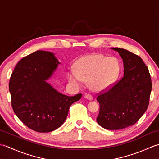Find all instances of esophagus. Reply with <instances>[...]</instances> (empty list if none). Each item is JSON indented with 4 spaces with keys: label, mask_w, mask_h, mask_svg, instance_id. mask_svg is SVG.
I'll use <instances>...</instances> for the list:
<instances>
[{
    "label": "esophagus",
    "mask_w": 159,
    "mask_h": 159,
    "mask_svg": "<svg viewBox=\"0 0 159 159\" xmlns=\"http://www.w3.org/2000/svg\"><path fill=\"white\" fill-rule=\"evenodd\" d=\"M85 98L86 99L89 100H93V97L92 95H90V94H86L85 96Z\"/></svg>",
    "instance_id": "esophagus-1"
}]
</instances>
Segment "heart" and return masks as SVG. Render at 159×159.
I'll return each mask as SVG.
<instances>
[{
  "instance_id": "heart-1",
  "label": "heart",
  "mask_w": 159,
  "mask_h": 159,
  "mask_svg": "<svg viewBox=\"0 0 159 159\" xmlns=\"http://www.w3.org/2000/svg\"><path fill=\"white\" fill-rule=\"evenodd\" d=\"M76 72L68 74L69 80L80 85L83 81L89 82V88L101 92L112 86L120 74V63L115 57H107L101 54L86 55L77 61Z\"/></svg>"
}]
</instances>
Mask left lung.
<instances>
[{
    "instance_id": "left-lung-1",
    "label": "left lung",
    "mask_w": 159,
    "mask_h": 159,
    "mask_svg": "<svg viewBox=\"0 0 159 159\" xmlns=\"http://www.w3.org/2000/svg\"><path fill=\"white\" fill-rule=\"evenodd\" d=\"M121 56L124 76L97 97L100 104L96 121L107 130H120L133 126L146 112L152 90L148 67L140 57L126 49L111 48Z\"/></svg>"
}]
</instances>
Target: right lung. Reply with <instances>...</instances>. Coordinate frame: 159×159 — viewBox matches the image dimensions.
<instances>
[{"label": "right lung", "instance_id": "add662e5", "mask_svg": "<svg viewBox=\"0 0 159 159\" xmlns=\"http://www.w3.org/2000/svg\"><path fill=\"white\" fill-rule=\"evenodd\" d=\"M60 63L53 53L38 50L17 63L9 83L15 114L28 128L48 133L64 123L72 104L82 94L67 96L46 82Z\"/></svg>", "mask_w": 159, "mask_h": 159}]
</instances>
